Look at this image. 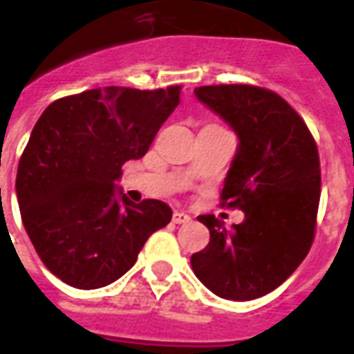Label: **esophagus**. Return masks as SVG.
<instances>
[{
	"instance_id": "1",
	"label": "esophagus",
	"mask_w": 354,
	"mask_h": 354,
	"mask_svg": "<svg viewBox=\"0 0 354 354\" xmlns=\"http://www.w3.org/2000/svg\"><path fill=\"white\" fill-rule=\"evenodd\" d=\"M172 223H174V225H187V223H191V215H187V213L183 212H174V215H172Z\"/></svg>"
}]
</instances>
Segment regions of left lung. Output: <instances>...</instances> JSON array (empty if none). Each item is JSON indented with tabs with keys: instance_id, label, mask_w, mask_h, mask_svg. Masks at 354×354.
Wrapping results in <instances>:
<instances>
[{
	"instance_id": "8db88e82",
	"label": "left lung",
	"mask_w": 354,
	"mask_h": 354,
	"mask_svg": "<svg viewBox=\"0 0 354 354\" xmlns=\"http://www.w3.org/2000/svg\"><path fill=\"white\" fill-rule=\"evenodd\" d=\"M196 100L237 135L223 202L245 213L226 230L198 221L209 243L191 256L196 279L228 301H252L279 288L306 258L319 206L317 148L306 124L279 94L252 85L195 88Z\"/></svg>"
}]
</instances>
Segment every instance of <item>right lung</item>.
I'll use <instances>...</instances> for the list:
<instances>
[{"label":"right lung","mask_w":354,"mask_h":354,"mask_svg":"<svg viewBox=\"0 0 354 354\" xmlns=\"http://www.w3.org/2000/svg\"><path fill=\"white\" fill-rule=\"evenodd\" d=\"M182 87L93 88L44 109L21 153L16 196L37 254L80 290L118 280L153 232L171 223L161 201L133 204L117 182L148 152Z\"/></svg>","instance_id":"right-lung-1"}]
</instances>
